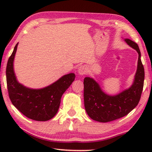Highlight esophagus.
Instances as JSON below:
<instances>
[{"label": "esophagus", "instance_id": "34e87169", "mask_svg": "<svg viewBox=\"0 0 152 152\" xmlns=\"http://www.w3.org/2000/svg\"><path fill=\"white\" fill-rule=\"evenodd\" d=\"M86 72H87L86 66H81L80 67L78 68V73L79 75H84L86 73Z\"/></svg>", "mask_w": 152, "mask_h": 152}]
</instances>
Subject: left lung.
<instances>
[{
	"label": "left lung",
	"instance_id": "1",
	"mask_svg": "<svg viewBox=\"0 0 152 152\" xmlns=\"http://www.w3.org/2000/svg\"><path fill=\"white\" fill-rule=\"evenodd\" d=\"M124 41L138 53V66L132 86L121 93L110 95L104 92L94 79L84 80V107L87 114L93 120L100 122H111L122 118L138 105L142 94L145 80L144 67L137 43L125 39Z\"/></svg>",
	"mask_w": 152,
	"mask_h": 152
}]
</instances>
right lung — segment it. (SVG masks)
Listing matches in <instances>:
<instances>
[{"label":"right lung","instance_id":"right-lung-1","mask_svg":"<svg viewBox=\"0 0 152 152\" xmlns=\"http://www.w3.org/2000/svg\"><path fill=\"white\" fill-rule=\"evenodd\" d=\"M18 43L7 61L6 68L7 90L12 104L30 119L47 121L57 114L64 93L75 80V73H69L46 87L28 88L18 82L14 70V60Z\"/></svg>","mask_w":152,"mask_h":152}]
</instances>
